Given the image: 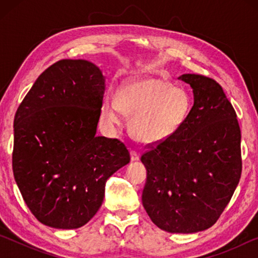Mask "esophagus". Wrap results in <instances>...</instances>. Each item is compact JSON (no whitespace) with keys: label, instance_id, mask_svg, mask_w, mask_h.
I'll return each mask as SVG.
<instances>
[{"label":"esophagus","instance_id":"34e87169","mask_svg":"<svg viewBox=\"0 0 258 258\" xmlns=\"http://www.w3.org/2000/svg\"><path fill=\"white\" fill-rule=\"evenodd\" d=\"M139 158H140V156L138 152L135 150H131V160L137 161V160H139Z\"/></svg>","mask_w":258,"mask_h":258}]
</instances>
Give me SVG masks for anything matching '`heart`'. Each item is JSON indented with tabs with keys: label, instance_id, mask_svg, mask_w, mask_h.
I'll use <instances>...</instances> for the list:
<instances>
[{
	"label": "heart",
	"instance_id": "heart-1",
	"mask_svg": "<svg viewBox=\"0 0 258 258\" xmlns=\"http://www.w3.org/2000/svg\"><path fill=\"white\" fill-rule=\"evenodd\" d=\"M191 110V98L182 87L163 78L128 83L117 98L104 99L101 116L110 125L120 123V113L132 115L130 127L135 139L159 143L174 137Z\"/></svg>",
	"mask_w": 258,
	"mask_h": 258
}]
</instances>
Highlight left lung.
<instances>
[{"mask_svg": "<svg viewBox=\"0 0 258 258\" xmlns=\"http://www.w3.org/2000/svg\"><path fill=\"white\" fill-rule=\"evenodd\" d=\"M194 106L180 131L141 157L147 168L142 204L171 233H195L216 223L241 176V133L232 104L212 78L184 74Z\"/></svg>", "mask_w": 258, "mask_h": 258, "instance_id": "left-lung-1", "label": "left lung"}]
</instances>
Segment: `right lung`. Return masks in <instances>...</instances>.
I'll return each mask as SVG.
<instances>
[{"label": "right lung", "instance_id": "obj_1", "mask_svg": "<svg viewBox=\"0 0 258 258\" xmlns=\"http://www.w3.org/2000/svg\"><path fill=\"white\" fill-rule=\"evenodd\" d=\"M104 89L94 63L63 59L38 76L18 107L12 169L42 224L85 225L102 205L108 178L130 163L123 142L95 135Z\"/></svg>", "mask_w": 258, "mask_h": 258}]
</instances>
